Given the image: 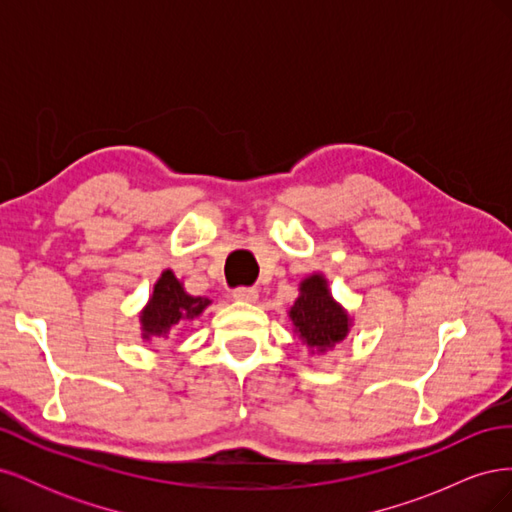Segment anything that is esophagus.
<instances>
[{
  "label": "esophagus",
  "instance_id": "1",
  "mask_svg": "<svg viewBox=\"0 0 512 512\" xmlns=\"http://www.w3.org/2000/svg\"><path fill=\"white\" fill-rule=\"evenodd\" d=\"M232 297H235L237 301H243V303H254L258 299V290L241 286V288H235V292H232Z\"/></svg>",
  "mask_w": 512,
  "mask_h": 512
}]
</instances>
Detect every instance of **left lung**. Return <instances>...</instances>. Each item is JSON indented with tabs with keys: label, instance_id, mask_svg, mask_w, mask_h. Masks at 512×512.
<instances>
[{
	"label": "left lung",
	"instance_id": "1",
	"mask_svg": "<svg viewBox=\"0 0 512 512\" xmlns=\"http://www.w3.org/2000/svg\"><path fill=\"white\" fill-rule=\"evenodd\" d=\"M288 316L294 333H299L303 342L316 352H327L346 339L352 322L346 309L331 297L329 284L320 273L301 282L299 299L290 307Z\"/></svg>",
	"mask_w": 512,
	"mask_h": 512
}]
</instances>
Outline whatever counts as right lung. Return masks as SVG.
Segmentation results:
<instances>
[{
  "label": "right lung",
  "instance_id": "add662e5",
  "mask_svg": "<svg viewBox=\"0 0 512 512\" xmlns=\"http://www.w3.org/2000/svg\"><path fill=\"white\" fill-rule=\"evenodd\" d=\"M207 305H211L207 297H192V294L185 292L173 271H162L160 280L153 286L151 299L141 314L143 339L166 337L168 331L177 327L179 322L198 318Z\"/></svg>",
  "mask_w": 512,
  "mask_h": 512
}]
</instances>
